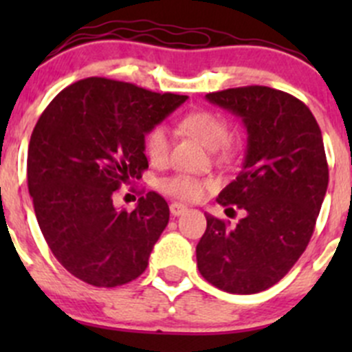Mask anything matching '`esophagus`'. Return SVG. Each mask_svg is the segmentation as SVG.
I'll use <instances>...</instances> for the list:
<instances>
[{
	"label": "esophagus",
	"mask_w": 352,
	"mask_h": 352,
	"mask_svg": "<svg viewBox=\"0 0 352 352\" xmlns=\"http://www.w3.org/2000/svg\"><path fill=\"white\" fill-rule=\"evenodd\" d=\"M186 211L187 208L184 204H180V202H172V204H170V212H172V216H180Z\"/></svg>",
	"instance_id": "34e87169"
}]
</instances>
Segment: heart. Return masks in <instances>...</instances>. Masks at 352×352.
<instances>
[{
    "mask_svg": "<svg viewBox=\"0 0 352 352\" xmlns=\"http://www.w3.org/2000/svg\"><path fill=\"white\" fill-rule=\"evenodd\" d=\"M182 126L209 150H218V148L225 146L230 140V127L226 120L216 112H209V110L189 113L182 120ZM170 144H172V141H170L168 129L165 126H155L144 136V153L151 163L162 165L168 160ZM158 186L163 192L180 199V201H197L204 196L206 190L211 189L212 182L186 175V173H179V175L160 180Z\"/></svg>",
    "mask_w": 352,
    "mask_h": 352,
    "instance_id": "b5f03b06",
    "label": "heart"
}]
</instances>
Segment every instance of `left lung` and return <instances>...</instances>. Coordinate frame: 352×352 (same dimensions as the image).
I'll return each instance as SVG.
<instances>
[{
    "mask_svg": "<svg viewBox=\"0 0 352 352\" xmlns=\"http://www.w3.org/2000/svg\"><path fill=\"white\" fill-rule=\"evenodd\" d=\"M206 98L247 127L242 172L216 199L245 218L230 226L206 214L197 267L226 293H261L285 278L314 235L329 186L320 127L303 102L274 88H228Z\"/></svg>",
    "mask_w": 352,
    "mask_h": 352,
    "instance_id": "left-lung-1",
    "label": "left lung"
}]
</instances>
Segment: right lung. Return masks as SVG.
Instances as JSON below:
<instances>
[{"mask_svg": "<svg viewBox=\"0 0 352 352\" xmlns=\"http://www.w3.org/2000/svg\"><path fill=\"white\" fill-rule=\"evenodd\" d=\"M186 100L91 76L59 91L38 117L28 144V192L45 242L74 278L116 287L146 271L168 225V204L151 190L134 211H119L112 197L148 168V131Z\"/></svg>", "mask_w": 352, "mask_h": 352, "instance_id": "obj_1", "label": "right lung"}]
</instances>
